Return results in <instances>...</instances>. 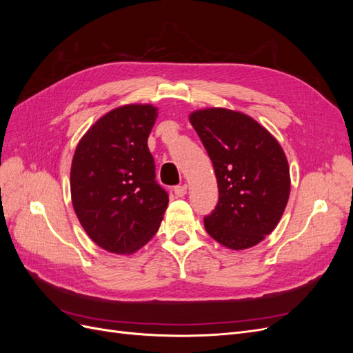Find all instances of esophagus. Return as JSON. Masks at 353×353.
Segmentation results:
<instances>
[{
	"instance_id": "obj_1",
	"label": "esophagus",
	"mask_w": 353,
	"mask_h": 353,
	"mask_svg": "<svg viewBox=\"0 0 353 353\" xmlns=\"http://www.w3.org/2000/svg\"><path fill=\"white\" fill-rule=\"evenodd\" d=\"M174 193L176 197H184L187 194V184H183V185H176L174 188Z\"/></svg>"
}]
</instances>
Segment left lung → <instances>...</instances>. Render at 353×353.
<instances>
[{
    "mask_svg": "<svg viewBox=\"0 0 353 353\" xmlns=\"http://www.w3.org/2000/svg\"><path fill=\"white\" fill-rule=\"evenodd\" d=\"M218 181L219 200L205 228L232 250L261 243L280 222L290 196V169L279 141L250 116L228 109L190 114Z\"/></svg>",
    "mask_w": 353,
    "mask_h": 353,
    "instance_id": "obj_1",
    "label": "left lung"
}]
</instances>
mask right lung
<instances>
[{
	"label": "right lung",
	"mask_w": 353,
	"mask_h": 353,
	"mask_svg": "<svg viewBox=\"0 0 353 353\" xmlns=\"http://www.w3.org/2000/svg\"><path fill=\"white\" fill-rule=\"evenodd\" d=\"M152 104H128L95 122L74 150L70 193L74 213L104 250L130 254L157 232L169 196L156 183L147 140Z\"/></svg>",
	"instance_id": "add662e5"
}]
</instances>
